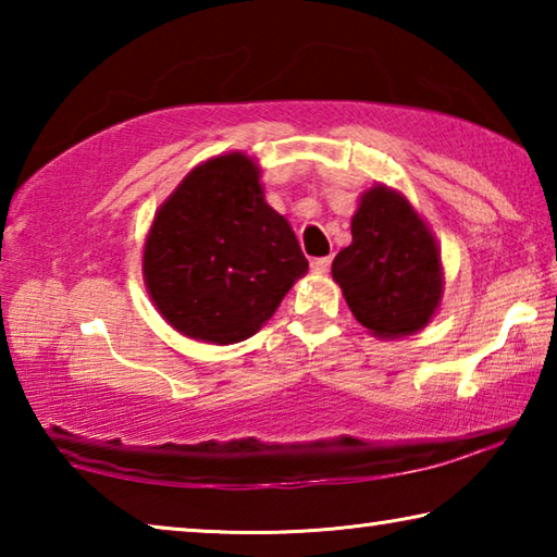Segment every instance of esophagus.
Masks as SVG:
<instances>
[{
    "label": "esophagus",
    "mask_w": 557,
    "mask_h": 557,
    "mask_svg": "<svg viewBox=\"0 0 557 557\" xmlns=\"http://www.w3.org/2000/svg\"><path fill=\"white\" fill-rule=\"evenodd\" d=\"M329 268H332V258H317V260H312V272H314V275H326Z\"/></svg>",
    "instance_id": "1"
}]
</instances>
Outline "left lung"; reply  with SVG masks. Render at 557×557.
<instances>
[{
    "label": "left lung",
    "mask_w": 557,
    "mask_h": 557,
    "mask_svg": "<svg viewBox=\"0 0 557 557\" xmlns=\"http://www.w3.org/2000/svg\"><path fill=\"white\" fill-rule=\"evenodd\" d=\"M351 235L332 262V277L356 322L383 342L422 332L445 295L440 245L428 221L400 191L375 184L358 199Z\"/></svg>",
    "instance_id": "8db88e82"
}]
</instances>
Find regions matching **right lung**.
<instances>
[{
  "instance_id": "right-lung-1",
  "label": "right lung",
  "mask_w": 557,
  "mask_h": 557,
  "mask_svg": "<svg viewBox=\"0 0 557 557\" xmlns=\"http://www.w3.org/2000/svg\"><path fill=\"white\" fill-rule=\"evenodd\" d=\"M309 270L245 152L206 159L159 206L143 250L149 299L178 334L228 346L258 334Z\"/></svg>"
}]
</instances>
